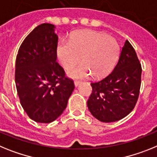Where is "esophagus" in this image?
I'll list each match as a JSON object with an SVG mask.
<instances>
[{
  "mask_svg": "<svg viewBox=\"0 0 157 157\" xmlns=\"http://www.w3.org/2000/svg\"><path fill=\"white\" fill-rule=\"evenodd\" d=\"M80 80H74V85H75V86H76V87L78 86L79 84H80Z\"/></svg>",
  "mask_w": 157,
  "mask_h": 157,
  "instance_id": "1",
  "label": "esophagus"
}]
</instances>
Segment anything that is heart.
<instances>
[{
	"label": "heart",
	"mask_w": 157,
	"mask_h": 157,
	"mask_svg": "<svg viewBox=\"0 0 157 157\" xmlns=\"http://www.w3.org/2000/svg\"><path fill=\"white\" fill-rule=\"evenodd\" d=\"M120 47L116 39L102 32L84 31L71 38L69 44L58 45L57 53L60 62L75 78H83L93 74L95 77H104L111 72L116 62Z\"/></svg>",
	"instance_id": "b5f03b06"
}]
</instances>
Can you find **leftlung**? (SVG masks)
<instances>
[{"label": "left lung", "mask_w": 157, "mask_h": 157, "mask_svg": "<svg viewBox=\"0 0 157 157\" xmlns=\"http://www.w3.org/2000/svg\"><path fill=\"white\" fill-rule=\"evenodd\" d=\"M141 71L135 50L126 40L114 70L91 83L92 92L87 103L92 115L103 122H115L128 115L138 99Z\"/></svg>", "instance_id": "obj_1"}]
</instances>
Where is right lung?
Returning <instances> with one entry per match:
<instances>
[{"label":"right lung","mask_w":157,"mask_h":157,"mask_svg":"<svg viewBox=\"0 0 157 157\" xmlns=\"http://www.w3.org/2000/svg\"><path fill=\"white\" fill-rule=\"evenodd\" d=\"M58 41L54 25L42 24L25 38L16 56L20 104L31 119L40 123H50L62 114L75 88L56 62Z\"/></svg>","instance_id":"1"}]
</instances>
